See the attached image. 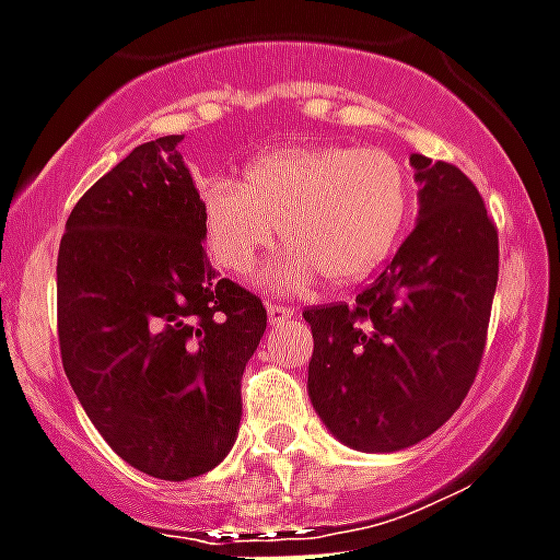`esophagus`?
I'll return each mask as SVG.
<instances>
[{
  "label": "esophagus",
  "instance_id": "34e87169",
  "mask_svg": "<svg viewBox=\"0 0 560 560\" xmlns=\"http://www.w3.org/2000/svg\"><path fill=\"white\" fill-rule=\"evenodd\" d=\"M266 316H269V324H283L294 316V311H291V307H283V305H269L266 307Z\"/></svg>",
  "mask_w": 560,
  "mask_h": 560
}]
</instances>
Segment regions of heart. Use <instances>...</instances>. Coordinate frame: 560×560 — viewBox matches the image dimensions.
<instances>
[{"label": "heart", "mask_w": 560, "mask_h": 560, "mask_svg": "<svg viewBox=\"0 0 560 560\" xmlns=\"http://www.w3.org/2000/svg\"><path fill=\"white\" fill-rule=\"evenodd\" d=\"M407 214V170L382 148H280L255 156L242 184L214 178L200 189L206 242L231 275H247L280 225L289 249L264 277L283 294L318 275L332 285L365 280L393 253Z\"/></svg>", "instance_id": "obj_1"}]
</instances>
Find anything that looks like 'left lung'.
Masks as SVG:
<instances>
[{"instance_id": "left-lung-1", "label": "left lung", "mask_w": 560, "mask_h": 560, "mask_svg": "<svg viewBox=\"0 0 560 560\" xmlns=\"http://www.w3.org/2000/svg\"><path fill=\"white\" fill-rule=\"evenodd\" d=\"M418 220L354 296L305 311L307 396L329 434L396 454L434 434L476 380L498 285V231L459 167L412 153Z\"/></svg>"}]
</instances>
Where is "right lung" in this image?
<instances>
[{
	"label": "right lung",
	"instance_id": "right-lung-1",
	"mask_svg": "<svg viewBox=\"0 0 560 560\" xmlns=\"http://www.w3.org/2000/svg\"><path fill=\"white\" fill-rule=\"evenodd\" d=\"M180 140L137 145L95 180L57 255L68 382L109 448L162 481L231 454L242 374L266 329L258 296L209 264Z\"/></svg>",
	"mask_w": 560,
	"mask_h": 560
}]
</instances>
